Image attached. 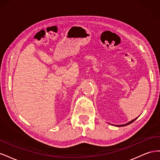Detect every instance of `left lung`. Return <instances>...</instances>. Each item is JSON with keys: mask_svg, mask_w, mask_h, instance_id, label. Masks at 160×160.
<instances>
[{"mask_svg": "<svg viewBox=\"0 0 160 160\" xmlns=\"http://www.w3.org/2000/svg\"><path fill=\"white\" fill-rule=\"evenodd\" d=\"M138 118H135V119H133V120H132V121H131V122H128V123H125V124H123V125H116V126H117V127H122V126H125V125H129L130 123H133V122H134V121L135 120V119H136Z\"/></svg>", "mask_w": 160, "mask_h": 160, "instance_id": "obj_1", "label": "left lung"}]
</instances>
